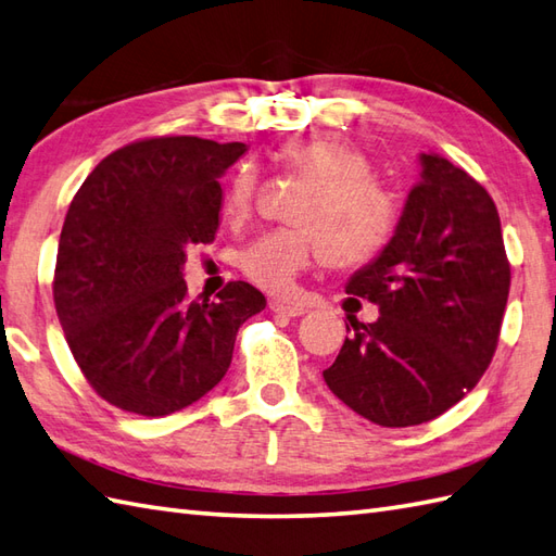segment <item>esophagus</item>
<instances>
[{
    "label": "esophagus",
    "instance_id": "obj_1",
    "mask_svg": "<svg viewBox=\"0 0 556 556\" xmlns=\"http://www.w3.org/2000/svg\"><path fill=\"white\" fill-rule=\"evenodd\" d=\"M268 306H270V312L282 314V316H292V318L306 314V309H304L302 304H290V302H282V300H270Z\"/></svg>",
    "mask_w": 556,
    "mask_h": 556
}]
</instances>
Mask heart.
<instances>
[{"label":"heart","mask_w":556,"mask_h":556,"mask_svg":"<svg viewBox=\"0 0 556 556\" xmlns=\"http://www.w3.org/2000/svg\"><path fill=\"white\" fill-rule=\"evenodd\" d=\"M278 162L312 182L292 220L298 226L264 232L244 247L242 274L268 292H290L302 270L318 262L338 268L362 266L376 258L400 224V202L376 178L371 159L359 144L336 132L290 142ZM256 168L244 164L232 176L220 214L230 226L250 218L256 200Z\"/></svg>","instance_id":"obj_1"}]
</instances>
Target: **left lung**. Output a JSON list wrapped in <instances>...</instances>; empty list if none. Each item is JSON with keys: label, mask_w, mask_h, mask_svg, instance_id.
Masks as SVG:
<instances>
[{"label": "left lung", "mask_w": 556, "mask_h": 556, "mask_svg": "<svg viewBox=\"0 0 556 556\" xmlns=\"http://www.w3.org/2000/svg\"><path fill=\"white\" fill-rule=\"evenodd\" d=\"M397 232L348 292L378 304L350 316L326 386L386 428L433 421L476 388L497 350L511 266L488 190L438 154H421Z\"/></svg>", "instance_id": "obj_1"}]
</instances>
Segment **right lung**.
I'll return each mask as SVG.
<instances>
[{"instance_id":"add662e5","label":"right lung","mask_w":556,"mask_h":556,"mask_svg":"<svg viewBox=\"0 0 556 556\" xmlns=\"http://www.w3.org/2000/svg\"><path fill=\"white\" fill-rule=\"evenodd\" d=\"M247 152L194 135H154L104 156L61 228L54 306L73 359L109 404L168 416L216 388L238 328L266 306L238 280L188 298L185 250L214 242L224 170Z\"/></svg>"}]
</instances>
